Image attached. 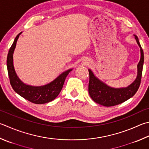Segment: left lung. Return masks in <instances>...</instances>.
<instances>
[{"mask_svg":"<svg viewBox=\"0 0 149 149\" xmlns=\"http://www.w3.org/2000/svg\"><path fill=\"white\" fill-rule=\"evenodd\" d=\"M135 38L141 50V59L137 65V76L136 79L127 88H111L95 77L90 69L88 70L89 74L88 91L91 98L95 102L107 107L116 106L130 99L138 90L141 84L144 54L138 38L136 36H135Z\"/></svg>","mask_w":149,"mask_h":149,"instance_id":"left-lung-1","label":"left lung"}]
</instances>
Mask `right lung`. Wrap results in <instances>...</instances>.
I'll use <instances>...</instances> for the list:
<instances>
[{
	"mask_svg": "<svg viewBox=\"0 0 149 149\" xmlns=\"http://www.w3.org/2000/svg\"><path fill=\"white\" fill-rule=\"evenodd\" d=\"M21 33V32L16 36L7 56V69L11 86L17 93L33 104H40L49 102L58 97L63 88L67 76L72 69L63 72L56 79L43 86H31L22 83L17 76L13 64V53Z\"/></svg>",
	"mask_w": 149,
	"mask_h": 149,
	"instance_id": "right-lung-1",
	"label": "right lung"
}]
</instances>
